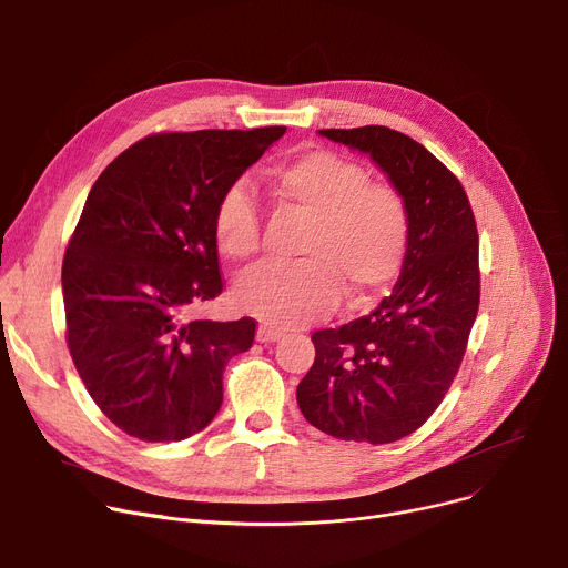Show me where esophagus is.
Here are the masks:
<instances>
[{
	"label": "esophagus",
	"mask_w": 568,
	"mask_h": 568,
	"mask_svg": "<svg viewBox=\"0 0 568 568\" xmlns=\"http://www.w3.org/2000/svg\"><path fill=\"white\" fill-rule=\"evenodd\" d=\"M283 337V328L270 326V324H260L257 326V339L260 343H276V339Z\"/></svg>",
	"instance_id": "34e87169"
}]
</instances>
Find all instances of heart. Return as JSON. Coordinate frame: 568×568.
Instances as JSON below:
<instances>
[{"mask_svg":"<svg viewBox=\"0 0 568 568\" xmlns=\"http://www.w3.org/2000/svg\"><path fill=\"white\" fill-rule=\"evenodd\" d=\"M270 180L278 205L306 219L294 246L301 260L248 272L235 292L242 311L276 326H298L328 315L339 292L347 306L361 308L399 278L413 237L402 189L372 182L363 164L328 148H308L276 164ZM212 229L223 257L257 255L260 212L242 184L221 194Z\"/></svg>","mask_w":568,"mask_h":568,"instance_id":"obj_1","label":"heart"}]
</instances>
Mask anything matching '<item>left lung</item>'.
<instances>
[{
    "label": "left lung",
    "instance_id": "obj_1",
    "mask_svg": "<svg viewBox=\"0 0 568 568\" xmlns=\"http://www.w3.org/2000/svg\"><path fill=\"white\" fill-rule=\"evenodd\" d=\"M367 153L413 212L397 285L369 315L313 333L315 363L296 388L304 418L356 443L420 429L462 367L479 311V240L459 178L410 136L384 125L322 130Z\"/></svg>",
    "mask_w": 568,
    "mask_h": 568
}]
</instances>
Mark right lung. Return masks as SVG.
<instances>
[{
  "mask_svg": "<svg viewBox=\"0 0 568 568\" xmlns=\"http://www.w3.org/2000/svg\"><path fill=\"white\" fill-rule=\"evenodd\" d=\"M283 134H150L91 186L61 267L65 343L89 395L128 436L184 440L221 408L223 369L251 349L255 320L192 317L223 292L214 210Z\"/></svg>",
  "mask_w": 568,
  "mask_h": 568,
  "instance_id": "add662e5",
  "label": "right lung"
}]
</instances>
